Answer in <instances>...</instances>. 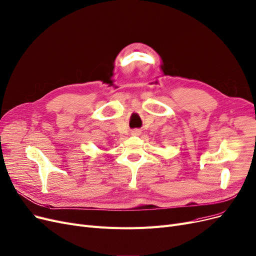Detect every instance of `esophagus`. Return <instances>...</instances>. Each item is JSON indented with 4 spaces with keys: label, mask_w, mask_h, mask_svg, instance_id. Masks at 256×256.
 <instances>
[{
    "label": "esophagus",
    "mask_w": 256,
    "mask_h": 256,
    "mask_svg": "<svg viewBox=\"0 0 256 256\" xmlns=\"http://www.w3.org/2000/svg\"><path fill=\"white\" fill-rule=\"evenodd\" d=\"M132 135H135V136H138V135H140V134H141V130H140L139 128L132 130Z\"/></svg>",
    "instance_id": "1"
}]
</instances>
